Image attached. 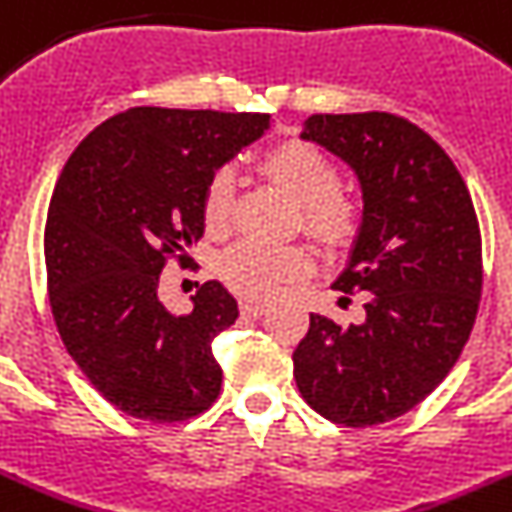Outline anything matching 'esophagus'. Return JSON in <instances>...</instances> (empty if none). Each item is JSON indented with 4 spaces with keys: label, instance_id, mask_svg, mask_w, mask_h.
I'll list each match as a JSON object with an SVG mask.
<instances>
[{
    "label": "esophagus",
    "instance_id": "obj_1",
    "mask_svg": "<svg viewBox=\"0 0 512 512\" xmlns=\"http://www.w3.org/2000/svg\"><path fill=\"white\" fill-rule=\"evenodd\" d=\"M239 309H242V315H247V317H260L268 312V304L255 302V299H242Z\"/></svg>",
    "mask_w": 512,
    "mask_h": 512
}]
</instances>
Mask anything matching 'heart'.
Listing matches in <instances>:
<instances>
[{"mask_svg": "<svg viewBox=\"0 0 512 512\" xmlns=\"http://www.w3.org/2000/svg\"><path fill=\"white\" fill-rule=\"evenodd\" d=\"M265 171L294 203L302 205L304 229L325 244H343L359 229V208L338 192L341 174L320 148L286 140L265 156ZM234 171L218 169L205 187L203 216L210 231L229 226L234 210ZM221 276L231 289L252 299H273L283 286L309 273V255L299 247H268L244 242L226 249L221 257Z\"/></svg>", "mask_w": 512, "mask_h": 512, "instance_id": "1", "label": "heart"}]
</instances>
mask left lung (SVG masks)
Instances as JSON below:
<instances>
[{"label": "left lung", "instance_id": "left-lung-1", "mask_svg": "<svg viewBox=\"0 0 512 512\" xmlns=\"http://www.w3.org/2000/svg\"><path fill=\"white\" fill-rule=\"evenodd\" d=\"M299 137L359 179L362 223L333 286L364 291L367 317L341 328L312 312L296 388L330 422H390L445 380L471 336L482 296L474 203L448 153L401 117L312 114Z\"/></svg>", "mask_w": 512, "mask_h": 512}]
</instances>
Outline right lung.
<instances>
[{
    "mask_svg": "<svg viewBox=\"0 0 512 512\" xmlns=\"http://www.w3.org/2000/svg\"><path fill=\"white\" fill-rule=\"evenodd\" d=\"M270 127V114L135 106L106 119L64 163L46 216L49 302L90 385L145 422H184L218 398L213 338L239 317L208 281L192 312L158 299L166 257L203 236L210 176Z\"/></svg>",
    "mask_w": 512,
    "mask_h": 512,
    "instance_id": "right-lung-1",
    "label": "right lung"
}]
</instances>
